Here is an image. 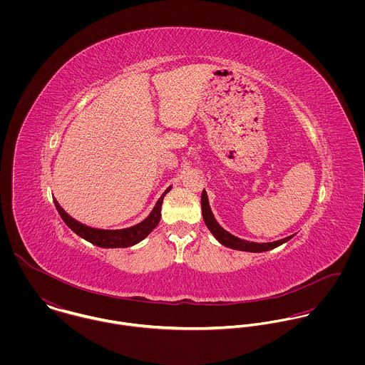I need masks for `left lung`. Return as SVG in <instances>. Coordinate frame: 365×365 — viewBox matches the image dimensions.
<instances>
[{
	"label": "left lung",
	"instance_id": "8db88e82",
	"mask_svg": "<svg viewBox=\"0 0 365 365\" xmlns=\"http://www.w3.org/2000/svg\"><path fill=\"white\" fill-rule=\"evenodd\" d=\"M201 207H202V216L205 220V225L210 230V233L216 237V240L219 243H222L223 246L233 249V250H242V252H250V253H261V252H268L271 249H275L278 246H281L282 243L288 242L292 236H288L285 239L277 240V242H271V243H255V242H247L243 240L240 237L233 236L232 233H229L227 230H225L215 219L210 207H209L208 195L205 192V190L202 191V197H201Z\"/></svg>",
	"mask_w": 365,
	"mask_h": 365
}]
</instances>
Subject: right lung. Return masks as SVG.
<instances>
[{"label": "right lung", "instance_id": "1", "mask_svg": "<svg viewBox=\"0 0 365 365\" xmlns=\"http://www.w3.org/2000/svg\"><path fill=\"white\" fill-rule=\"evenodd\" d=\"M171 190V187H168L164 194L158 198L156 207L150 212V215L142 220L140 223L132 226V227H126V229H116V230H108V229H96V227H90L86 226L83 223H80L78 220L73 219L64 209L58 205V202L54 200V207L57 209L60 217L63 219V222L80 237H83L84 240L98 246V247H104V249H116V247H129L133 246L139 242H142L146 236H149V233L156 227L161 217V204H163V198L164 195Z\"/></svg>", "mask_w": 365, "mask_h": 365}]
</instances>
